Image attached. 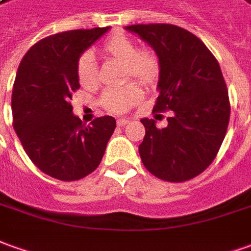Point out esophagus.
<instances>
[{"mask_svg":"<svg viewBox=\"0 0 251 251\" xmlns=\"http://www.w3.org/2000/svg\"><path fill=\"white\" fill-rule=\"evenodd\" d=\"M129 120L128 119H124V117H122V119H117V126L119 127H124L126 124H128Z\"/></svg>","mask_w":251,"mask_h":251,"instance_id":"1","label":"esophagus"}]
</instances>
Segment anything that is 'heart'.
<instances>
[{
  "label": "heart",
  "mask_w": 251,
  "mask_h": 251,
  "mask_svg": "<svg viewBox=\"0 0 251 251\" xmlns=\"http://www.w3.org/2000/svg\"><path fill=\"white\" fill-rule=\"evenodd\" d=\"M103 53L113 57L115 60L126 65L127 72L131 77L138 82H150L157 74L158 63L150 51H138V48L126 35H113L109 38L103 45ZM76 74L79 83L87 87L96 82V61L90 53H84L76 67ZM141 91L134 87H123V89H112L105 91L102 96L103 106L112 112H123L126 109L139 101Z\"/></svg>",
  "instance_id": "heart-1"
}]
</instances>
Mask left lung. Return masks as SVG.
Wrapping results in <instances>:
<instances>
[{"mask_svg": "<svg viewBox=\"0 0 251 251\" xmlns=\"http://www.w3.org/2000/svg\"><path fill=\"white\" fill-rule=\"evenodd\" d=\"M126 30L154 50L158 97L153 112L171 110L168 126L142 119L139 155L150 174L167 181L200 175L215 160L229 122L228 90L220 65L198 36L172 24H135Z\"/></svg>", "mask_w": 251, "mask_h": 251, "instance_id": "1", "label": "left lung"}]
</instances>
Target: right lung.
I'll return each mask as SVG.
<instances>
[{"mask_svg": "<svg viewBox=\"0 0 251 251\" xmlns=\"http://www.w3.org/2000/svg\"><path fill=\"white\" fill-rule=\"evenodd\" d=\"M109 30L98 27L46 36L19 65L12 91L13 128L31 161L58 180H79L91 174L116 128L112 116L83 124L70 103L80 87L79 58Z\"/></svg>", "mask_w": 251, "mask_h": 251, "instance_id": "right-lung-1", "label": "right lung"}]
</instances>
